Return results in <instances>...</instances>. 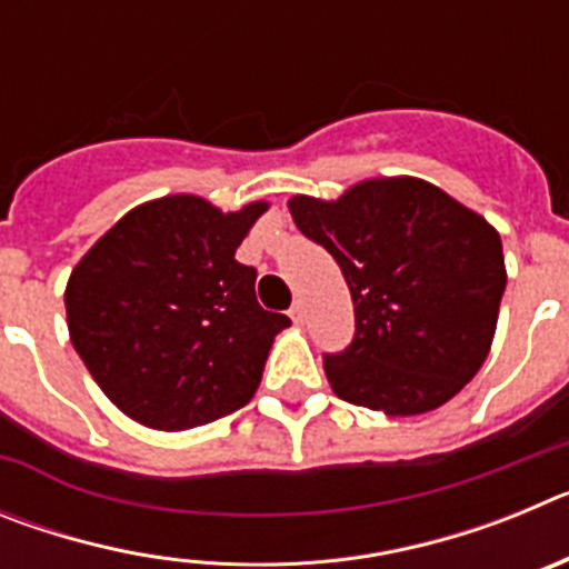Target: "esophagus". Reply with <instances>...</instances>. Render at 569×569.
<instances>
[{"instance_id": "obj_1", "label": "esophagus", "mask_w": 569, "mask_h": 569, "mask_svg": "<svg viewBox=\"0 0 569 569\" xmlns=\"http://www.w3.org/2000/svg\"><path fill=\"white\" fill-rule=\"evenodd\" d=\"M290 319H293L296 325H301V321H305V301L301 299L293 301V308H290Z\"/></svg>"}]
</instances>
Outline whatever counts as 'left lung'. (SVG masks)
<instances>
[{
    "mask_svg": "<svg viewBox=\"0 0 569 569\" xmlns=\"http://www.w3.org/2000/svg\"><path fill=\"white\" fill-rule=\"evenodd\" d=\"M353 296L356 336L325 356L339 399L385 416L430 413L479 373L507 284L499 230L416 176H379L339 199L293 196Z\"/></svg>",
    "mask_w": 569,
    "mask_h": 569,
    "instance_id": "8db88e82",
    "label": "left lung"
}]
</instances>
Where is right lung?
<instances>
[{
    "instance_id": "obj_1",
    "label": "right lung",
    "mask_w": 569,
    "mask_h": 569,
    "mask_svg": "<svg viewBox=\"0 0 569 569\" xmlns=\"http://www.w3.org/2000/svg\"><path fill=\"white\" fill-rule=\"evenodd\" d=\"M268 202L216 208L173 193L128 213L79 259L64 288L68 333L102 393L150 430H190L253 399L290 319L256 301L236 261Z\"/></svg>"
}]
</instances>
